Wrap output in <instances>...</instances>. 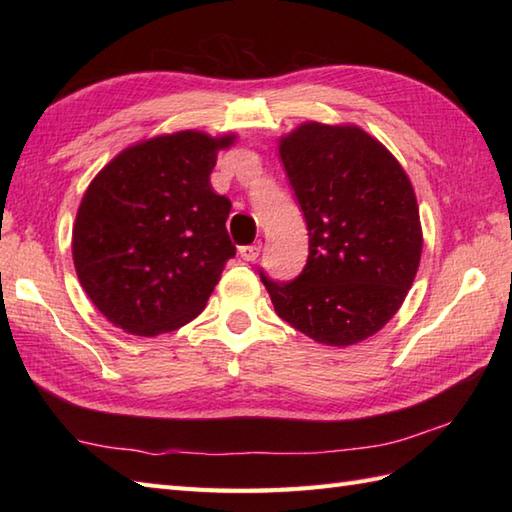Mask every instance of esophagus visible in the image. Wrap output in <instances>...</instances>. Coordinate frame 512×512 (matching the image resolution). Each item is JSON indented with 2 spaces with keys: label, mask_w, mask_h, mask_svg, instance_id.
<instances>
[{
  "label": "esophagus",
  "mask_w": 512,
  "mask_h": 512,
  "mask_svg": "<svg viewBox=\"0 0 512 512\" xmlns=\"http://www.w3.org/2000/svg\"><path fill=\"white\" fill-rule=\"evenodd\" d=\"M262 253V242H255V244H248V246H239V257L244 259V262H255V259Z\"/></svg>",
  "instance_id": "obj_1"
}]
</instances>
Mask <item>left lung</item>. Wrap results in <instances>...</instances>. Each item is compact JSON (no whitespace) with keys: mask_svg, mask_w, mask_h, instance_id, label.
I'll list each match as a JSON object with an SVG mask.
<instances>
[{"mask_svg":"<svg viewBox=\"0 0 512 512\" xmlns=\"http://www.w3.org/2000/svg\"><path fill=\"white\" fill-rule=\"evenodd\" d=\"M279 156L308 226V259L290 281L259 277L295 330L334 347L363 341L394 317L418 273L422 231L407 173L352 125H301Z\"/></svg>","mask_w":512,"mask_h":512,"instance_id":"left-lung-1","label":"left lung"}]
</instances>
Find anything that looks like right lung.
Returning <instances> with one entry per match:
<instances>
[{
    "instance_id": "add662e5",
    "label": "right lung",
    "mask_w": 512,
    "mask_h": 512,
    "mask_svg": "<svg viewBox=\"0 0 512 512\" xmlns=\"http://www.w3.org/2000/svg\"><path fill=\"white\" fill-rule=\"evenodd\" d=\"M233 136L178 132L118 154L83 195L72 233L76 275L96 308L129 334L182 328L235 257L231 200L211 187Z\"/></svg>"
}]
</instances>
